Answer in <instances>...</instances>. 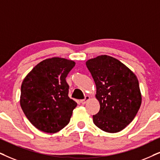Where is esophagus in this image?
<instances>
[{
  "instance_id": "34e87169",
  "label": "esophagus",
  "mask_w": 160,
  "mask_h": 160,
  "mask_svg": "<svg viewBox=\"0 0 160 160\" xmlns=\"http://www.w3.org/2000/svg\"><path fill=\"white\" fill-rule=\"evenodd\" d=\"M90 98H91L90 96H88V95H86V96L85 97V99H83V100H81V103L85 104L87 102V101H88V100H90Z\"/></svg>"
}]
</instances>
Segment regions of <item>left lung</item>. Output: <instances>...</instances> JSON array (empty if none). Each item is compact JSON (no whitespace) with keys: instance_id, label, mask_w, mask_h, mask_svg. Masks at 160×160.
<instances>
[{"instance_id":"8db88e82","label":"left lung","mask_w":160,"mask_h":160,"mask_svg":"<svg viewBox=\"0 0 160 160\" xmlns=\"http://www.w3.org/2000/svg\"><path fill=\"white\" fill-rule=\"evenodd\" d=\"M87 68L96 84L100 108L93 122L108 133L122 131L134 119L142 103L137 76L116 58L100 55L88 60Z\"/></svg>"}]
</instances>
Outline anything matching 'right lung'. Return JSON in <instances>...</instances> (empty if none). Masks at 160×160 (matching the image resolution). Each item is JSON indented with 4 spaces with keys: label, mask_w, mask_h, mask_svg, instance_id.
Segmentation results:
<instances>
[{
    "label": "right lung",
    "mask_w": 160,
    "mask_h": 160,
    "mask_svg": "<svg viewBox=\"0 0 160 160\" xmlns=\"http://www.w3.org/2000/svg\"><path fill=\"white\" fill-rule=\"evenodd\" d=\"M74 66L73 60L48 58L37 64L23 79L20 104L38 130L54 134L69 122L78 104L68 98L66 78Z\"/></svg>",
    "instance_id": "add662e5"
}]
</instances>
